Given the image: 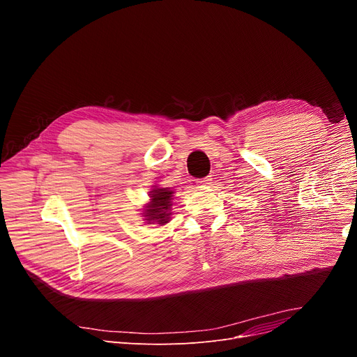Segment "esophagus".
<instances>
[{"label":"esophagus","instance_id":"1","mask_svg":"<svg viewBox=\"0 0 357 357\" xmlns=\"http://www.w3.org/2000/svg\"><path fill=\"white\" fill-rule=\"evenodd\" d=\"M211 183H212V178L211 176H206V178L197 181V186L199 188H208Z\"/></svg>","mask_w":357,"mask_h":357}]
</instances>
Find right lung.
<instances>
[{
    "label": "right lung",
    "instance_id": "obj_1",
    "mask_svg": "<svg viewBox=\"0 0 357 357\" xmlns=\"http://www.w3.org/2000/svg\"><path fill=\"white\" fill-rule=\"evenodd\" d=\"M174 190L171 188L155 186L148 192L149 202L145 203L141 211L144 222L146 225L164 226L169 223L174 206Z\"/></svg>",
    "mask_w": 357,
    "mask_h": 357
}]
</instances>
